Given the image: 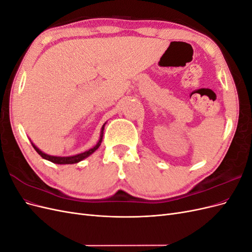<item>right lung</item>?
Wrapping results in <instances>:
<instances>
[{
	"mask_svg": "<svg viewBox=\"0 0 252 252\" xmlns=\"http://www.w3.org/2000/svg\"><path fill=\"white\" fill-rule=\"evenodd\" d=\"M104 126L102 127V131H101V139L100 141L97 142V144L95 145V146L94 148H91L85 152H83V154H80V155H77V156H72V157H53V156H48L46 154H44V152H42L39 148H37L36 146H34V145L32 144L33 148L35 149V151L39 154L43 158L45 159H48V161L55 163V164H74V163H78L80 161H82V159H84L85 158L89 157L91 154H94V152L100 147L101 145V142H102V139H103V130H104Z\"/></svg>",
	"mask_w": 252,
	"mask_h": 252,
	"instance_id": "add662e5",
	"label": "right lung"
}]
</instances>
